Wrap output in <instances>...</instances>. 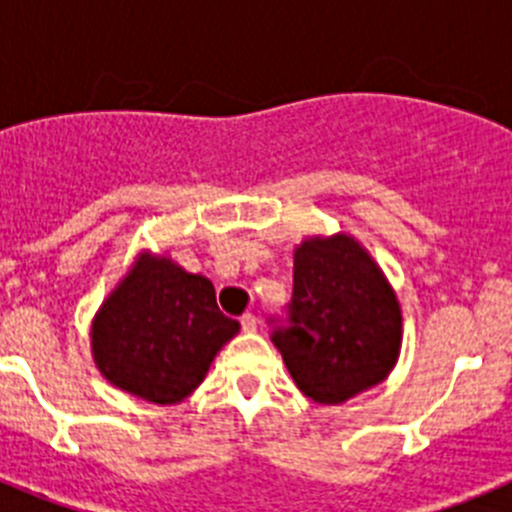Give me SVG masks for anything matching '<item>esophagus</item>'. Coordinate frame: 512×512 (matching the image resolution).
<instances>
[{
    "label": "esophagus",
    "instance_id": "34e87169",
    "mask_svg": "<svg viewBox=\"0 0 512 512\" xmlns=\"http://www.w3.org/2000/svg\"><path fill=\"white\" fill-rule=\"evenodd\" d=\"M256 325H259V320H256V315H253V312H246V315L241 318V328L248 330V333H251V330H256Z\"/></svg>",
    "mask_w": 512,
    "mask_h": 512
}]
</instances>
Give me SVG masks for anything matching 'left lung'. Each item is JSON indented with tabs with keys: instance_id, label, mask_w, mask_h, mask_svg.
Here are the masks:
<instances>
[{
	"instance_id": "8db88e82",
	"label": "left lung",
	"mask_w": 512,
	"mask_h": 512,
	"mask_svg": "<svg viewBox=\"0 0 512 512\" xmlns=\"http://www.w3.org/2000/svg\"><path fill=\"white\" fill-rule=\"evenodd\" d=\"M269 325L297 387L323 405L382 382L400 354L395 292L348 235L310 238L297 248L292 302Z\"/></svg>"
}]
</instances>
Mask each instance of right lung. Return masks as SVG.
<instances>
[{
  "instance_id": "1",
  "label": "right lung",
  "mask_w": 512,
  "mask_h": 512,
  "mask_svg": "<svg viewBox=\"0 0 512 512\" xmlns=\"http://www.w3.org/2000/svg\"><path fill=\"white\" fill-rule=\"evenodd\" d=\"M235 333L238 320L220 312L210 279L169 259L140 256L99 307L92 348L99 372L115 387L171 405L200 387Z\"/></svg>"
}]
</instances>
